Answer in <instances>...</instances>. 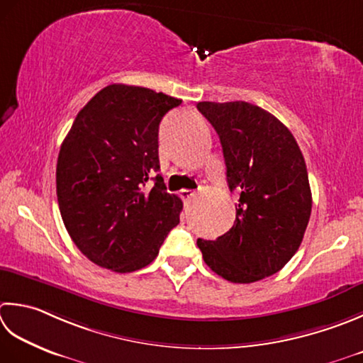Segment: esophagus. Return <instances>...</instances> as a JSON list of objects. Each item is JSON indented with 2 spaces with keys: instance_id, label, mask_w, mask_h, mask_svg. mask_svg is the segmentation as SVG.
I'll return each instance as SVG.
<instances>
[{
  "instance_id": "obj_1",
  "label": "esophagus",
  "mask_w": 363,
  "mask_h": 363,
  "mask_svg": "<svg viewBox=\"0 0 363 363\" xmlns=\"http://www.w3.org/2000/svg\"><path fill=\"white\" fill-rule=\"evenodd\" d=\"M181 198L184 200V203H187V201H190L191 198L195 196V191L194 190H187V189H184V190H181Z\"/></svg>"
}]
</instances>
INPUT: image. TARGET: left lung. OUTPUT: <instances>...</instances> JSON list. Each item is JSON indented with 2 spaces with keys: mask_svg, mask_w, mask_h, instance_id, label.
Masks as SVG:
<instances>
[{
  "mask_svg": "<svg viewBox=\"0 0 363 363\" xmlns=\"http://www.w3.org/2000/svg\"><path fill=\"white\" fill-rule=\"evenodd\" d=\"M218 133L236 220L216 240L198 239L203 259L233 283L274 275L301 247L311 214L307 165L293 133L248 102H198Z\"/></svg>",
  "mask_w": 363,
  "mask_h": 363,
  "instance_id": "1",
  "label": "left lung"
}]
</instances>
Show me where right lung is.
Returning a JSON list of instances; mask_svg holds the SVG:
<instances>
[{
	"label": "right lung",
	"instance_id": "add662e5",
	"mask_svg": "<svg viewBox=\"0 0 363 363\" xmlns=\"http://www.w3.org/2000/svg\"><path fill=\"white\" fill-rule=\"evenodd\" d=\"M181 102L147 88L110 84L78 111L60 149L56 195L70 239L94 264L138 271L179 223L181 198L152 174L160 169L159 124Z\"/></svg>",
	"mask_w": 363,
	"mask_h": 363
}]
</instances>
